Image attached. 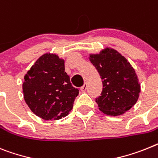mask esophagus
Returning a JSON list of instances; mask_svg holds the SVG:
<instances>
[{
    "instance_id": "esophagus-1",
    "label": "esophagus",
    "mask_w": 158,
    "mask_h": 158,
    "mask_svg": "<svg viewBox=\"0 0 158 158\" xmlns=\"http://www.w3.org/2000/svg\"><path fill=\"white\" fill-rule=\"evenodd\" d=\"M87 87H88V85H87V83H85L84 85L81 87V89H80L81 91V92H85L86 89H87Z\"/></svg>"
}]
</instances>
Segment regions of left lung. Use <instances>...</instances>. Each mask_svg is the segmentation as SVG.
<instances>
[{
  "instance_id": "1",
  "label": "left lung",
  "mask_w": 158,
  "mask_h": 158,
  "mask_svg": "<svg viewBox=\"0 0 158 158\" xmlns=\"http://www.w3.org/2000/svg\"><path fill=\"white\" fill-rule=\"evenodd\" d=\"M89 59L102 81V94L96 99L98 109L114 117L129 111L141 93V85L133 66L118 51L108 47L99 53L89 54Z\"/></svg>"
}]
</instances>
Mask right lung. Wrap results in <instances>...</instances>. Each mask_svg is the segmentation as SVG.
Masks as SVG:
<instances>
[{
    "mask_svg": "<svg viewBox=\"0 0 158 158\" xmlns=\"http://www.w3.org/2000/svg\"><path fill=\"white\" fill-rule=\"evenodd\" d=\"M25 103L39 118L59 120L68 115L79 90L64 72V60L56 53L40 56L24 77Z\"/></svg>",
    "mask_w": 158,
    "mask_h": 158,
    "instance_id": "add662e5",
    "label": "right lung"
}]
</instances>
